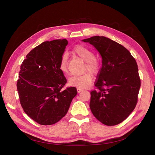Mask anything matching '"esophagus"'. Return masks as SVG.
Masks as SVG:
<instances>
[{
  "instance_id": "obj_1",
  "label": "esophagus",
  "mask_w": 155,
  "mask_h": 155,
  "mask_svg": "<svg viewBox=\"0 0 155 155\" xmlns=\"http://www.w3.org/2000/svg\"><path fill=\"white\" fill-rule=\"evenodd\" d=\"M81 91H83V89H80V88H77V91H78V94H79V93H80Z\"/></svg>"
}]
</instances>
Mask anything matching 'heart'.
<instances>
[{
	"mask_svg": "<svg viewBox=\"0 0 155 155\" xmlns=\"http://www.w3.org/2000/svg\"><path fill=\"white\" fill-rule=\"evenodd\" d=\"M73 52L85 61V70H88L93 73L97 71L99 61L96 59L94 53L89 48L84 45H78L74 47ZM59 70L66 75L68 73V56L66 54L61 56L59 63ZM92 75L87 72L81 75H72L68 79V84L71 86L80 88H87L92 83Z\"/></svg>",
	"mask_w": 155,
	"mask_h": 155,
	"instance_id": "b5f03b06",
	"label": "heart"
}]
</instances>
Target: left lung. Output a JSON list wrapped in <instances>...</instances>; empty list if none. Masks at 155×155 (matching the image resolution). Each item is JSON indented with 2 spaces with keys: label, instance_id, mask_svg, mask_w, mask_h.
I'll list each match as a JSON object with an SVG mask.
<instances>
[{
  "label": "left lung",
  "instance_id": "obj_1",
  "mask_svg": "<svg viewBox=\"0 0 155 155\" xmlns=\"http://www.w3.org/2000/svg\"><path fill=\"white\" fill-rule=\"evenodd\" d=\"M94 46L102 58V67L91 91L89 107L103 124H119L135 108L140 87L137 64L124 46L105 36L82 40Z\"/></svg>",
  "mask_w": 155,
  "mask_h": 155
}]
</instances>
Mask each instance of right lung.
Here are the masks:
<instances>
[{
	"label": "right lung",
	"instance_id": "1",
	"mask_svg": "<svg viewBox=\"0 0 155 155\" xmlns=\"http://www.w3.org/2000/svg\"><path fill=\"white\" fill-rule=\"evenodd\" d=\"M66 39L44 42L27 54L20 66L17 90L24 111L42 125H53L66 115L75 87L62 89L67 80L59 63L68 45Z\"/></svg>",
	"mask_w": 155,
	"mask_h": 155
}]
</instances>
